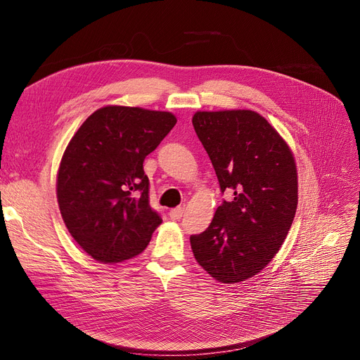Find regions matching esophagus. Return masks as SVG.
Listing matches in <instances>:
<instances>
[{
  "label": "esophagus",
  "mask_w": 360,
  "mask_h": 360,
  "mask_svg": "<svg viewBox=\"0 0 360 360\" xmlns=\"http://www.w3.org/2000/svg\"><path fill=\"white\" fill-rule=\"evenodd\" d=\"M184 213H185L184 207H176V209H172V210L169 212V217L172 219V220H178V219H181L184 216Z\"/></svg>",
  "instance_id": "esophagus-1"
}]
</instances>
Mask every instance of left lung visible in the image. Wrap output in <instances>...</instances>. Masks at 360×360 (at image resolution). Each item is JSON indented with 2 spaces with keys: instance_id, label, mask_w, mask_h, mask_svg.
<instances>
[{
  "instance_id": "8db88e82",
  "label": "left lung",
  "mask_w": 360,
  "mask_h": 360,
  "mask_svg": "<svg viewBox=\"0 0 360 360\" xmlns=\"http://www.w3.org/2000/svg\"><path fill=\"white\" fill-rule=\"evenodd\" d=\"M193 125L216 170L223 201L202 233L190 238L194 257L214 280L254 277L278 252L297 207V167L277 129L251 109L197 110Z\"/></svg>"
}]
</instances>
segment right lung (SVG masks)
Returning <instances> with one entry per match:
<instances>
[{"label": "right lung", "instance_id": "obj_1", "mask_svg": "<svg viewBox=\"0 0 360 360\" xmlns=\"http://www.w3.org/2000/svg\"><path fill=\"white\" fill-rule=\"evenodd\" d=\"M176 124L172 112L108 105L74 132L56 174V200L70 235L93 259L141 254L162 223L150 207L143 162Z\"/></svg>", "mask_w": 360, "mask_h": 360}]
</instances>
